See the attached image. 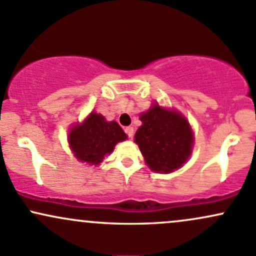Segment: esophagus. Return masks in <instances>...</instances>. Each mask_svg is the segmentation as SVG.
Instances as JSON below:
<instances>
[{
    "label": "esophagus",
    "instance_id": "obj_1",
    "mask_svg": "<svg viewBox=\"0 0 256 256\" xmlns=\"http://www.w3.org/2000/svg\"><path fill=\"white\" fill-rule=\"evenodd\" d=\"M125 132H126V134H128V138H132L134 137V128L132 126H128V128H125Z\"/></svg>",
    "mask_w": 256,
    "mask_h": 256
}]
</instances>
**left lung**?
Returning a JSON list of instances; mask_svg holds the SVG:
<instances>
[{
	"label": "left lung",
	"instance_id": "obj_1",
	"mask_svg": "<svg viewBox=\"0 0 256 256\" xmlns=\"http://www.w3.org/2000/svg\"><path fill=\"white\" fill-rule=\"evenodd\" d=\"M140 119L142 126L134 134V142L150 170L168 174L181 168L190 156L193 143L187 120L159 104L141 114Z\"/></svg>",
	"mask_w": 256,
	"mask_h": 256
}]
</instances>
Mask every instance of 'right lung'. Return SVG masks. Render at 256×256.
Here are the masks:
<instances>
[{
    "mask_svg": "<svg viewBox=\"0 0 256 256\" xmlns=\"http://www.w3.org/2000/svg\"><path fill=\"white\" fill-rule=\"evenodd\" d=\"M126 134L115 122H106L100 114L91 113L82 125L74 126L69 134V144L80 162L100 164L112 153L118 142L125 141Z\"/></svg>",
    "mask_w": 256,
    "mask_h": 256,
    "instance_id": "1",
    "label": "right lung"
}]
</instances>
